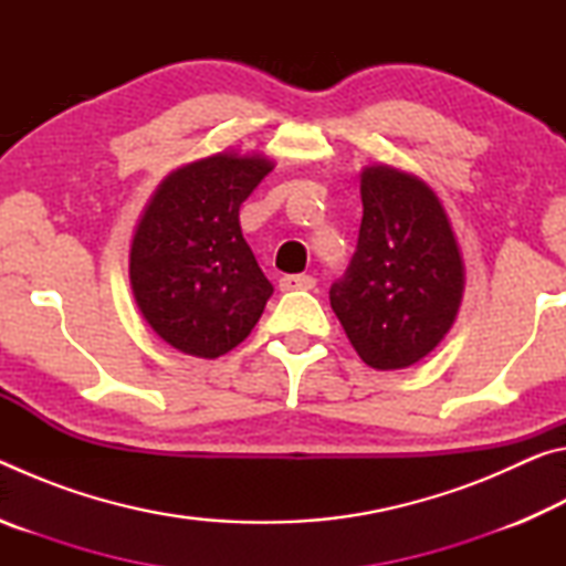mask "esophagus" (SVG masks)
<instances>
[{
  "label": "esophagus",
  "instance_id": "34e87169",
  "mask_svg": "<svg viewBox=\"0 0 566 566\" xmlns=\"http://www.w3.org/2000/svg\"><path fill=\"white\" fill-rule=\"evenodd\" d=\"M317 286V280H314L312 274H286L280 280V290L282 292H296V290H304L310 292Z\"/></svg>",
  "mask_w": 566,
  "mask_h": 566
}]
</instances>
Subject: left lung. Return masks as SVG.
Listing matches in <instances>:
<instances>
[{
    "mask_svg": "<svg viewBox=\"0 0 566 566\" xmlns=\"http://www.w3.org/2000/svg\"><path fill=\"white\" fill-rule=\"evenodd\" d=\"M361 207L357 249L329 302L369 367L405 369L452 327L464 264L442 202L421 179L367 167Z\"/></svg>",
    "mask_w": 566,
    "mask_h": 566,
    "instance_id": "left-lung-1",
    "label": "left lung"
}]
</instances>
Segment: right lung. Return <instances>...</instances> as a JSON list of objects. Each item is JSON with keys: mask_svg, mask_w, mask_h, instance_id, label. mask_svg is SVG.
I'll list each match as a JSON object with an SVG mask.
<instances>
[{"mask_svg": "<svg viewBox=\"0 0 566 566\" xmlns=\"http://www.w3.org/2000/svg\"><path fill=\"white\" fill-rule=\"evenodd\" d=\"M264 157L214 155L161 181L129 254L132 292L161 339L199 359L234 349L272 284L239 227V207L272 171Z\"/></svg>", "mask_w": 566, "mask_h": 566, "instance_id": "add662e5", "label": "right lung"}]
</instances>
